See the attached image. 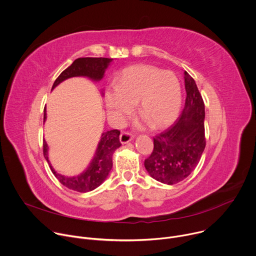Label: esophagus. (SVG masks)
Masks as SVG:
<instances>
[{
    "mask_svg": "<svg viewBox=\"0 0 256 256\" xmlns=\"http://www.w3.org/2000/svg\"><path fill=\"white\" fill-rule=\"evenodd\" d=\"M120 142H122V144H128V142H130V140H132V134H130V132H124L120 134Z\"/></svg>",
    "mask_w": 256,
    "mask_h": 256,
    "instance_id": "1",
    "label": "esophagus"
}]
</instances>
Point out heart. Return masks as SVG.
<instances>
[{
  "mask_svg": "<svg viewBox=\"0 0 256 256\" xmlns=\"http://www.w3.org/2000/svg\"><path fill=\"white\" fill-rule=\"evenodd\" d=\"M105 100L114 122H122L140 101V114L153 128H160L170 124L179 114L181 86L171 72L152 66H136L122 72L118 87L106 91Z\"/></svg>",
  "mask_w": 256,
  "mask_h": 256,
  "instance_id": "b5f03b06",
  "label": "heart"
}]
</instances>
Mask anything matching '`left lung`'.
<instances>
[{"instance_id": "obj_1", "label": "left lung", "mask_w": 256, "mask_h": 256, "mask_svg": "<svg viewBox=\"0 0 256 256\" xmlns=\"http://www.w3.org/2000/svg\"><path fill=\"white\" fill-rule=\"evenodd\" d=\"M186 99L177 120L155 136L154 150L144 160L151 177L165 184L186 179L198 166L206 148L204 103L192 77L184 70Z\"/></svg>"}]
</instances>
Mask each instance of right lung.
<instances>
[{
  "label": "right lung",
  "mask_w": 256,
  "mask_h": 256,
  "mask_svg": "<svg viewBox=\"0 0 256 256\" xmlns=\"http://www.w3.org/2000/svg\"><path fill=\"white\" fill-rule=\"evenodd\" d=\"M114 58H80L62 72V74L54 81L52 88L54 89L62 81L72 77H87L93 81H100L104 77L105 70L110 64ZM46 120V109L44 110V122ZM118 130H107L101 134L95 155L89 166L81 174L76 176H64L58 173L48 160V147L46 140H44V156L48 161L52 172L60 184L68 190L79 192H87L97 188L108 176L112 168V155L120 148Z\"/></svg>",
  "instance_id": "add662e5"
}]
</instances>
